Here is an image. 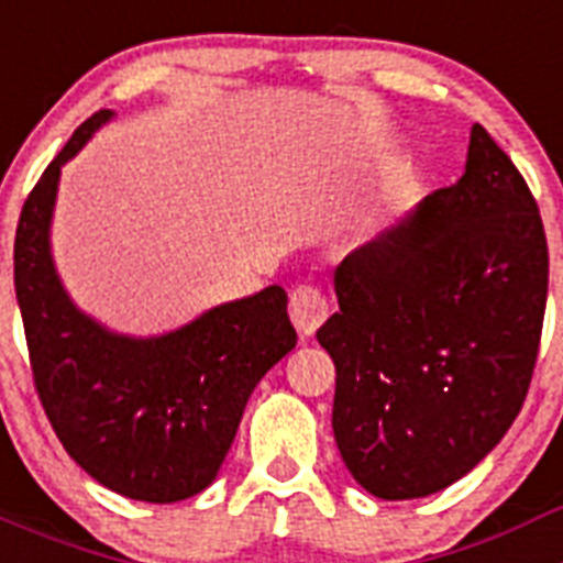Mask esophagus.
Returning <instances> with one entry per match:
<instances>
[{
	"label": "esophagus",
	"instance_id": "esophagus-1",
	"mask_svg": "<svg viewBox=\"0 0 563 563\" xmlns=\"http://www.w3.org/2000/svg\"><path fill=\"white\" fill-rule=\"evenodd\" d=\"M327 316H330V305L318 287L301 285L290 292V318L298 332L312 335L318 327L324 324Z\"/></svg>",
	"mask_w": 563,
	"mask_h": 563
}]
</instances>
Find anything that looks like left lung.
Wrapping results in <instances>:
<instances>
[{"label": "left lung", "instance_id": "8db88e82", "mask_svg": "<svg viewBox=\"0 0 563 563\" xmlns=\"http://www.w3.org/2000/svg\"><path fill=\"white\" fill-rule=\"evenodd\" d=\"M547 267L533 194L479 123L460 180L335 267L318 343L335 363L338 451L363 490L431 496L499 445L533 377Z\"/></svg>", "mask_w": 563, "mask_h": 563}]
</instances>
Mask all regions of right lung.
<instances>
[{
    "label": "right lung",
    "instance_id": "add662e5",
    "mask_svg": "<svg viewBox=\"0 0 563 563\" xmlns=\"http://www.w3.org/2000/svg\"><path fill=\"white\" fill-rule=\"evenodd\" d=\"M112 118L84 121L30 191L13 282L38 397L67 454L114 494L168 505L217 479L247 397L298 338L278 285L161 335L109 330L73 301L49 239L58 180Z\"/></svg>",
    "mask_w": 563,
    "mask_h": 563
}]
</instances>
